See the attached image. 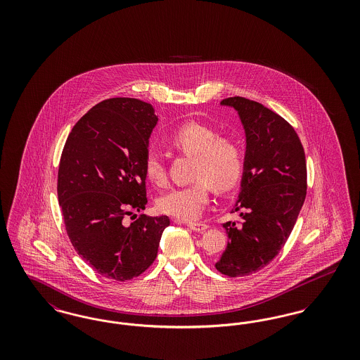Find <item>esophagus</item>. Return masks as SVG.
<instances>
[{
	"mask_svg": "<svg viewBox=\"0 0 360 360\" xmlns=\"http://www.w3.org/2000/svg\"><path fill=\"white\" fill-rule=\"evenodd\" d=\"M188 226L191 231H195V232H204L209 228V225L205 223H188Z\"/></svg>",
	"mask_w": 360,
	"mask_h": 360,
	"instance_id": "esophagus-1",
	"label": "esophagus"
}]
</instances>
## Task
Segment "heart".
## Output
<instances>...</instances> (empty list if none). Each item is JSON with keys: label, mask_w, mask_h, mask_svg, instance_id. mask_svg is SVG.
I'll use <instances>...</instances> for the list:
<instances>
[{"label": "heart", "mask_w": 360, "mask_h": 360, "mask_svg": "<svg viewBox=\"0 0 360 360\" xmlns=\"http://www.w3.org/2000/svg\"><path fill=\"white\" fill-rule=\"evenodd\" d=\"M169 144L182 154L194 156L191 178L195 181L160 195L156 201L160 213L182 221L195 220L209 201L210 188L225 194L241 184L247 156L238 139L219 136L214 128L188 121L172 132ZM144 176L156 186L167 182V170L160 155L150 153L146 156Z\"/></svg>", "instance_id": "heart-1"}]
</instances>
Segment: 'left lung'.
<instances>
[{
  "label": "left lung",
  "mask_w": 360,
  "mask_h": 360,
  "mask_svg": "<svg viewBox=\"0 0 360 360\" xmlns=\"http://www.w3.org/2000/svg\"><path fill=\"white\" fill-rule=\"evenodd\" d=\"M247 135V163L238 221L223 224L228 245L216 269L228 276L254 274L274 259L289 239L307 197V159L288 121L262 103L229 97Z\"/></svg>",
  "instance_id": "obj_1"
}]
</instances>
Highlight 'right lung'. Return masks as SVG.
Wrapping results in <instances>:
<instances>
[{"label": "right lung", "mask_w": 360, "mask_h": 360, "mask_svg": "<svg viewBox=\"0 0 360 360\" xmlns=\"http://www.w3.org/2000/svg\"><path fill=\"white\" fill-rule=\"evenodd\" d=\"M154 108L116 97L93 106L71 129L58 170V200L70 241L98 274L129 281L158 255L167 216L125 217L147 205L144 160ZM131 217V220H132Z\"/></svg>", "instance_id": "right-lung-1"}]
</instances>
